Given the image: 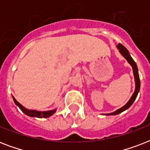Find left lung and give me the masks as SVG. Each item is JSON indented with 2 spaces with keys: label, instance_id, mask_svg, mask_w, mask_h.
Masks as SVG:
<instances>
[{
  "label": "left lung",
  "instance_id": "obj_1",
  "mask_svg": "<svg viewBox=\"0 0 150 150\" xmlns=\"http://www.w3.org/2000/svg\"><path fill=\"white\" fill-rule=\"evenodd\" d=\"M117 48L119 50L120 54L122 55V56L125 57V58L127 60L129 64L132 66L133 70V74H134V78H135V91L133 93L132 96H131L130 100H128V103H126L125 105H124L123 107H121L120 109H117L115 111L112 112V113H110V114H105V115H117V114H121V112L125 111L127 109H128L129 107L132 105V103H134V101L135 100L136 97L138 96V93L139 92L140 89V79H139V71H138V67L136 65V63H135L134 60L132 59V57H131L130 54L128 50L126 49L123 45H121V43H119L118 45L117 46Z\"/></svg>",
  "mask_w": 150,
  "mask_h": 150
}]
</instances>
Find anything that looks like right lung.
I'll return each mask as SVG.
<instances>
[{
  "instance_id": "add662e5",
  "label": "right lung",
  "mask_w": 150,
  "mask_h": 150,
  "mask_svg": "<svg viewBox=\"0 0 150 150\" xmlns=\"http://www.w3.org/2000/svg\"><path fill=\"white\" fill-rule=\"evenodd\" d=\"M12 97L15 104L17 105L18 107L20 108V110L25 114H26L27 116L33 117H39V118H47V117L52 116L57 110V109L51 110H47V111H39V110H29L25 108V107H23L20 103L18 102L14 96H12Z\"/></svg>"
}]
</instances>
